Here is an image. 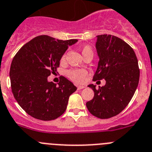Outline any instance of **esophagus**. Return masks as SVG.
Returning <instances> with one entry per match:
<instances>
[{"mask_svg":"<svg viewBox=\"0 0 152 152\" xmlns=\"http://www.w3.org/2000/svg\"><path fill=\"white\" fill-rule=\"evenodd\" d=\"M77 90H82V89L85 88V86H77Z\"/></svg>","mask_w":152,"mask_h":152,"instance_id":"esophagus-1","label":"esophagus"}]
</instances>
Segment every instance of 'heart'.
Wrapping results in <instances>:
<instances>
[{
    "label": "heart",
    "instance_id": "1",
    "mask_svg": "<svg viewBox=\"0 0 152 152\" xmlns=\"http://www.w3.org/2000/svg\"><path fill=\"white\" fill-rule=\"evenodd\" d=\"M80 51L83 56L87 55V54H93V49L89 45H83L80 48ZM65 59V55H63L61 58V61L63 62ZM87 72L83 69H70L67 71L66 75L70 80L75 83H81L83 81L85 77L87 76Z\"/></svg>",
    "mask_w": 152,
    "mask_h": 152
}]
</instances>
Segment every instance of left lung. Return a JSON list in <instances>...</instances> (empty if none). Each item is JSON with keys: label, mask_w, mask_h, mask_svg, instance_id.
<instances>
[{"label": "left lung", "mask_w": 152, "mask_h": 152, "mask_svg": "<svg viewBox=\"0 0 152 152\" xmlns=\"http://www.w3.org/2000/svg\"><path fill=\"white\" fill-rule=\"evenodd\" d=\"M96 47L99 62L93 80L105 79L106 83L98 90L93 84L88 86L94 96L86 105L93 115L107 119L121 113L129 104L138 87L140 69L133 48L116 36L98 35Z\"/></svg>", "instance_id": "8db88e82"}]
</instances>
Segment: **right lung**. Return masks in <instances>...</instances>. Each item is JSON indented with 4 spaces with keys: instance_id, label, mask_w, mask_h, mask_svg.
<instances>
[{
    "instance_id": "right-lung-1",
    "label": "right lung",
    "mask_w": 152,
    "mask_h": 152,
    "mask_svg": "<svg viewBox=\"0 0 152 152\" xmlns=\"http://www.w3.org/2000/svg\"><path fill=\"white\" fill-rule=\"evenodd\" d=\"M76 39L56 40L40 35L22 46L11 63L12 93L22 108L41 121L56 119L66 110L69 98L77 87L65 77L58 84L47 77L57 72L59 61Z\"/></svg>"
}]
</instances>
